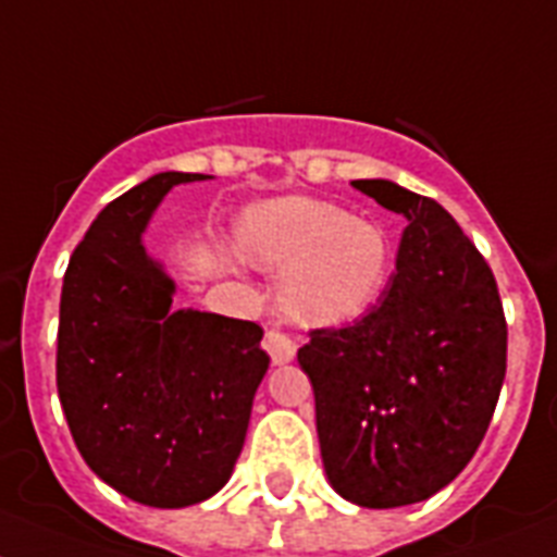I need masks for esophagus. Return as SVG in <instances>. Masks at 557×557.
I'll return each mask as SVG.
<instances>
[{
	"mask_svg": "<svg viewBox=\"0 0 557 557\" xmlns=\"http://www.w3.org/2000/svg\"><path fill=\"white\" fill-rule=\"evenodd\" d=\"M263 348L269 350L274 366H286V362L294 359V354H297V343L288 334H283V331H269L263 339Z\"/></svg>",
	"mask_w": 557,
	"mask_h": 557,
	"instance_id": "34e87169",
	"label": "esophagus"
}]
</instances>
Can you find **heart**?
Returning a JSON list of instances; mask_svg holds the SVG:
<instances>
[{"instance_id":"heart-1","label":"heart","mask_w":557,"mask_h":557,"mask_svg":"<svg viewBox=\"0 0 557 557\" xmlns=\"http://www.w3.org/2000/svg\"><path fill=\"white\" fill-rule=\"evenodd\" d=\"M249 263L286 271L280 297L302 325H343L380 300L391 277V243L376 223L311 198H280L237 223Z\"/></svg>"}]
</instances>
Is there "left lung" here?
<instances>
[{"mask_svg":"<svg viewBox=\"0 0 557 557\" xmlns=\"http://www.w3.org/2000/svg\"><path fill=\"white\" fill-rule=\"evenodd\" d=\"M354 189L401 214L380 302L297 350L314 387L331 487L371 509L424 502L473 459L507 373V320L487 260L433 198L394 181Z\"/></svg>","mask_w":557,"mask_h":557,"instance_id":"obj_1","label":"left lung"}]
</instances>
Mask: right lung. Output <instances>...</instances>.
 <instances>
[{
	"label": "right lung",
	"mask_w": 557,
	"mask_h": 557,
	"mask_svg": "<svg viewBox=\"0 0 557 557\" xmlns=\"http://www.w3.org/2000/svg\"><path fill=\"white\" fill-rule=\"evenodd\" d=\"M203 177L158 172L107 203L70 257L59 308L55 385L82 459L161 509L226 484L269 371L257 322L172 311L175 283L144 249L163 195Z\"/></svg>",
	"instance_id": "add662e5"
}]
</instances>
